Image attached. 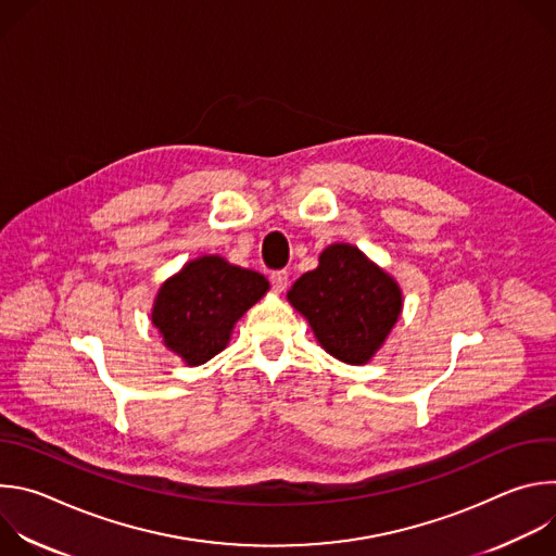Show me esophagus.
<instances>
[{
  "label": "esophagus",
  "instance_id": "1",
  "mask_svg": "<svg viewBox=\"0 0 556 556\" xmlns=\"http://www.w3.org/2000/svg\"><path fill=\"white\" fill-rule=\"evenodd\" d=\"M288 281H290V273H288V270H275V273L270 275V283H273V288H275L277 292H283V290L288 288Z\"/></svg>",
  "mask_w": 556,
  "mask_h": 556
}]
</instances>
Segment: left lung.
<instances>
[{
    "instance_id": "left-lung-1",
    "label": "left lung",
    "mask_w": 556,
    "mask_h": 556,
    "mask_svg": "<svg viewBox=\"0 0 556 556\" xmlns=\"http://www.w3.org/2000/svg\"><path fill=\"white\" fill-rule=\"evenodd\" d=\"M288 299L326 352L350 365L371 358L403 307L399 283L350 244L326 249L319 266L294 281Z\"/></svg>"
}]
</instances>
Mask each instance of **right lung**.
<instances>
[{"label":"right lung","instance_id":"add662e5","mask_svg":"<svg viewBox=\"0 0 556 556\" xmlns=\"http://www.w3.org/2000/svg\"><path fill=\"white\" fill-rule=\"evenodd\" d=\"M268 290L264 275L208 255L185 266L155 296L151 321L189 365L219 354L235 321Z\"/></svg>","mask_w":556,"mask_h":556}]
</instances>
